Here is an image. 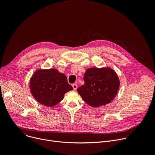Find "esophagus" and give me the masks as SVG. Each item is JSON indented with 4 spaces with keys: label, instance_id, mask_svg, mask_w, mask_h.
I'll return each mask as SVG.
<instances>
[{
    "label": "esophagus",
    "instance_id": "34e87169",
    "mask_svg": "<svg viewBox=\"0 0 155 155\" xmlns=\"http://www.w3.org/2000/svg\"><path fill=\"white\" fill-rule=\"evenodd\" d=\"M72 87H73V89L75 91V90H76V89H77V87H78V85H77L76 84H73L72 85Z\"/></svg>",
    "mask_w": 155,
    "mask_h": 155
}]
</instances>
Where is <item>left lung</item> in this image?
Instances as JSON below:
<instances>
[{
  "label": "left lung",
  "instance_id": "1",
  "mask_svg": "<svg viewBox=\"0 0 155 155\" xmlns=\"http://www.w3.org/2000/svg\"><path fill=\"white\" fill-rule=\"evenodd\" d=\"M84 84L78 88L82 100L92 107L107 105L117 95L120 82L110 68H91L84 75Z\"/></svg>",
  "mask_w": 155,
  "mask_h": 155
}]
</instances>
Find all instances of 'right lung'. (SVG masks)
I'll use <instances>...</instances> for the list:
<instances>
[{
    "mask_svg": "<svg viewBox=\"0 0 155 155\" xmlns=\"http://www.w3.org/2000/svg\"><path fill=\"white\" fill-rule=\"evenodd\" d=\"M29 87L34 98L49 107L58 104L65 93L73 89L66 76L54 68L36 71L30 79Z\"/></svg>",
    "mask_w": 155,
    "mask_h": 155,
    "instance_id": "add662e5",
    "label": "right lung"
}]
</instances>
